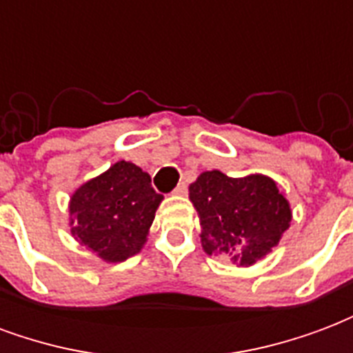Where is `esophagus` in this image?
<instances>
[{
    "instance_id": "34e87169",
    "label": "esophagus",
    "mask_w": 353,
    "mask_h": 353,
    "mask_svg": "<svg viewBox=\"0 0 353 353\" xmlns=\"http://www.w3.org/2000/svg\"><path fill=\"white\" fill-rule=\"evenodd\" d=\"M174 194H179V196H183V194H187V185H185V183L177 185L176 189H174Z\"/></svg>"
}]
</instances>
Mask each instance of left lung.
<instances>
[{
  "label": "left lung",
  "mask_w": 353,
  "mask_h": 353,
  "mask_svg": "<svg viewBox=\"0 0 353 353\" xmlns=\"http://www.w3.org/2000/svg\"><path fill=\"white\" fill-rule=\"evenodd\" d=\"M189 199L199 212L204 252L240 266L255 265L272 252L291 223L288 199L274 179L261 174L202 172L189 185Z\"/></svg>",
  "instance_id": "8db88e82"
}]
</instances>
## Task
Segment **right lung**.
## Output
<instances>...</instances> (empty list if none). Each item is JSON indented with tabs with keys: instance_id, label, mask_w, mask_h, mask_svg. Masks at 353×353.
I'll list each match as a JSON object with an SVG mask.
<instances>
[{
	"instance_id": "right-lung-1",
	"label": "right lung",
	"mask_w": 353,
	"mask_h": 353,
	"mask_svg": "<svg viewBox=\"0 0 353 353\" xmlns=\"http://www.w3.org/2000/svg\"><path fill=\"white\" fill-rule=\"evenodd\" d=\"M161 202L147 172L119 161L72 194V234L100 259L121 263L143 248Z\"/></svg>"
}]
</instances>
